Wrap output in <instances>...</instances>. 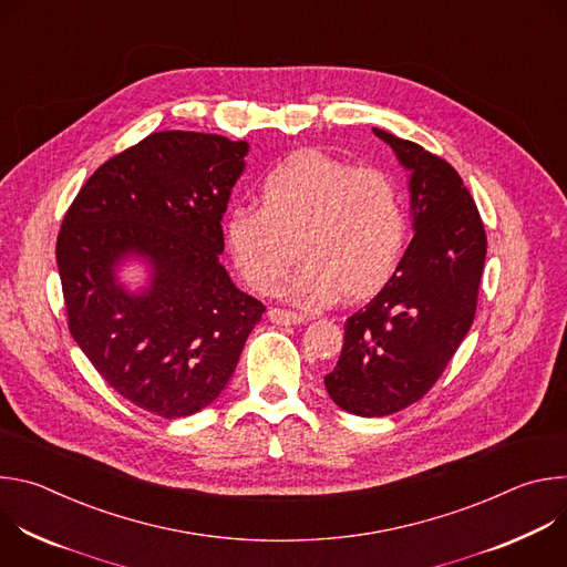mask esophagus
<instances>
[{
	"instance_id": "34e87169",
	"label": "esophagus",
	"mask_w": 567,
	"mask_h": 567,
	"mask_svg": "<svg viewBox=\"0 0 567 567\" xmlns=\"http://www.w3.org/2000/svg\"><path fill=\"white\" fill-rule=\"evenodd\" d=\"M269 320L276 322V326H298V322H302L305 318L300 313H296V311L271 307L269 309Z\"/></svg>"
}]
</instances>
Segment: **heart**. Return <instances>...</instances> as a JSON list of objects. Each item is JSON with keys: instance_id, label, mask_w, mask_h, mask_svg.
Instances as JSON below:
<instances>
[{"instance_id": "heart-1", "label": "heart", "mask_w": 567, "mask_h": 567, "mask_svg": "<svg viewBox=\"0 0 567 567\" xmlns=\"http://www.w3.org/2000/svg\"><path fill=\"white\" fill-rule=\"evenodd\" d=\"M226 254L254 291L280 287L296 249L302 265L287 293L307 307L374 293L396 269L409 213L396 182L320 150H298L260 184V206H230ZM297 247H292V239Z\"/></svg>"}]
</instances>
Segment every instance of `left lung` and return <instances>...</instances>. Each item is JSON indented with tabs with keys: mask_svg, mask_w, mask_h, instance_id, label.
Masks as SVG:
<instances>
[{
	"mask_svg": "<svg viewBox=\"0 0 567 567\" xmlns=\"http://www.w3.org/2000/svg\"><path fill=\"white\" fill-rule=\"evenodd\" d=\"M372 132L411 173L415 237L383 289L348 318L326 388L339 409L385 417L435 385L471 330L487 235L451 164L413 141Z\"/></svg>",
	"mask_w": 567,
	"mask_h": 567,
	"instance_id": "8db88e82",
	"label": "left lung"
}]
</instances>
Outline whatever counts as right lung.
<instances>
[{"mask_svg":"<svg viewBox=\"0 0 567 567\" xmlns=\"http://www.w3.org/2000/svg\"><path fill=\"white\" fill-rule=\"evenodd\" d=\"M247 141L154 132L80 188L55 245L69 332L134 406L188 417L219 396L265 305L239 291L219 254L221 217L245 173ZM151 267L141 292L115 269Z\"/></svg>","mask_w":567,"mask_h":567,"instance_id":"1","label":"right lung"}]
</instances>
